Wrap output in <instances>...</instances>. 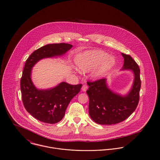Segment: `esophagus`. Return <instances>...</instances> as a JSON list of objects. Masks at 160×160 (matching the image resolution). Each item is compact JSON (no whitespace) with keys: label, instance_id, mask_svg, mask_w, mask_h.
Here are the masks:
<instances>
[{"label":"esophagus","instance_id":"1","mask_svg":"<svg viewBox=\"0 0 160 160\" xmlns=\"http://www.w3.org/2000/svg\"><path fill=\"white\" fill-rule=\"evenodd\" d=\"M88 86L86 84H84V85H83V86H82V91H86L87 89H88Z\"/></svg>","mask_w":160,"mask_h":160}]
</instances>
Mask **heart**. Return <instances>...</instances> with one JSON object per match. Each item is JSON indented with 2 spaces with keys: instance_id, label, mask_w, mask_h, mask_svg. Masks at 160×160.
<instances>
[{
  "instance_id": "b5f03b06",
  "label": "heart",
  "mask_w": 160,
  "mask_h": 160,
  "mask_svg": "<svg viewBox=\"0 0 160 160\" xmlns=\"http://www.w3.org/2000/svg\"><path fill=\"white\" fill-rule=\"evenodd\" d=\"M75 63L77 68L83 72L93 71L92 77L94 79H99L114 67L116 59L101 50H91L77 54Z\"/></svg>"
}]
</instances>
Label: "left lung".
I'll list each match as a JSON object with an SVG mask.
<instances>
[{
	"label": "left lung",
	"instance_id": "1",
	"mask_svg": "<svg viewBox=\"0 0 160 160\" xmlns=\"http://www.w3.org/2000/svg\"><path fill=\"white\" fill-rule=\"evenodd\" d=\"M121 54L124 59L121 70L131 71L134 75L132 86L127 94L121 95L110 89L107 78L87 83L89 116L100 125H110L125 120L134 112L138 103L141 86L139 67L129 55Z\"/></svg>",
	"mask_w": 160,
	"mask_h": 160
}]
</instances>
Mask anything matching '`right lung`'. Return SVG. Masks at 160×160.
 <instances>
[{"instance_id":"add662e5","label":"right lung","mask_w":160,"mask_h":160,"mask_svg":"<svg viewBox=\"0 0 160 160\" xmlns=\"http://www.w3.org/2000/svg\"><path fill=\"white\" fill-rule=\"evenodd\" d=\"M72 47L66 43L48 44L33 52L26 60L20 81L22 101L28 112L39 121L50 124L61 121L82 84L71 85L63 82L53 88L39 89L32 82V68L40 60L62 56Z\"/></svg>"}]
</instances>
